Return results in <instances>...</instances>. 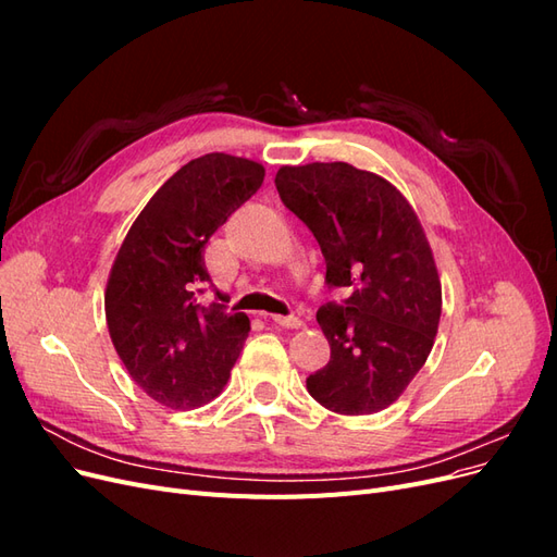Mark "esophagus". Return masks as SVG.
Instances as JSON below:
<instances>
[{
  "label": "esophagus",
  "instance_id": "1",
  "mask_svg": "<svg viewBox=\"0 0 557 557\" xmlns=\"http://www.w3.org/2000/svg\"><path fill=\"white\" fill-rule=\"evenodd\" d=\"M269 320H272L274 325L285 327V330H297L301 325V320L297 315H269Z\"/></svg>",
  "mask_w": 557,
  "mask_h": 557
}]
</instances>
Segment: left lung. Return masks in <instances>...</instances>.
Instances as JSON below:
<instances>
[{"label": "left lung", "mask_w": 557, "mask_h": 557, "mask_svg": "<svg viewBox=\"0 0 557 557\" xmlns=\"http://www.w3.org/2000/svg\"><path fill=\"white\" fill-rule=\"evenodd\" d=\"M276 190L323 250L327 288L318 309L330 362L307 391L344 416L376 413L425 364L442 315V283L409 201L385 178L348 162L281 166Z\"/></svg>", "instance_id": "obj_1"}]
</instances>
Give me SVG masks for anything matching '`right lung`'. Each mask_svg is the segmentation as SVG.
Returning a JSON list of instances; mask_svg holds the SVG:
<instances>
[{"instance_id":"obj_1","label":"right lung","mask_w":557,"mask_h":557,"mask_svg":"<svg viewBox=\"0 0 557 557\" xmlns=\"http://www.w3.org/2000/svg\"><path fill=\"white\" fill-rule=\"evenodd\" d=\"M262 181V164L246 158L190 160L150 197L117 250L104 295L109 334L134 383L162 407L211 401L239 358L248 315L201 305L213 290L205 248Z\"/></svg>"}]
</instances>
